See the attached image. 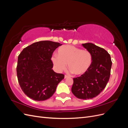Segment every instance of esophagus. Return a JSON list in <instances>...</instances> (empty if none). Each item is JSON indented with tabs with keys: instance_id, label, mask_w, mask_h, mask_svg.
I'll return each instance as SVG.
<instances>
[{
	"instance_id": "obj_1",
	"label": "esophagus",
	"mask_w": 128,
	"mask_h": 128,
	"mask_svg": "<svg viewBox=\"0 0 128 128\" xmlns=\"http://www.w3.org/2000/svg\"><path fill=\"white\" fill-rule=\"evenodd\" d=\"M68 76H67L66 75H64V78H68Z\"/></svg>"
}]
</instances>
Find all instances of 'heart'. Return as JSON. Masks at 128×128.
I'll return each mask as SVG.
<instances>
[{
    "label": "heart",
    "instance_id": "obj_1",
    "mask_svg": "<svg viewBox=\"0 0 128 128\" xmlns=\"http://www.w3.org/2000/svg\"><path fill=\"white\" fill-rule=\"evenodd\" d=\"M56 70L61 72L68 67L70 71L76 75H82L90 69L92 58L90 52L71 45H64L58 51V55L51 58Z\"/></svg>",
    "mask_w": 128,
    "mask_h": 128
}]
</instances>
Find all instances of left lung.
Instances as JSON below:
<instances>
[{"label": "left lung", "instance_id": "obj_1", "mask_svg": "<svg viewBox=\"0 0 128 128\" xmlns=\"http://www.w3.org/2000/svg\"><path fill=\"white\" fill-rule=\"evenodd\" d=\"M82 46L91 54L92 64L86 74L73 78L72 92L77 98L86 100L97 96L105 88L110 80L112 62L104 49L90 42Z\"/></svg>", "mask_w": 128, "mask_h": 128}]
</instances>
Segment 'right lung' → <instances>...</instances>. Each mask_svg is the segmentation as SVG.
Masks as SVG:
<instances>
[{"mask_svg":"<svg viewBox=\"0 0 128 128\" xmlns=\"http://www.w3.org/2000/svg\"><path fill=\"white\" fill-rule=\"evenodd\" d=\"M62 44L49 40L34 42L22 50L18 56L17 76L25 94L36 101L49 99L64 75L53 71L51 59Z\"/></svg>","mask_w":128,"mask_h":128,"instance_id":"obj_1","label":"right lung"}]
</instances>
